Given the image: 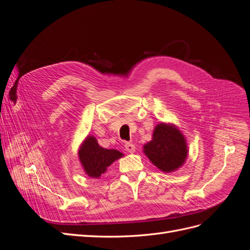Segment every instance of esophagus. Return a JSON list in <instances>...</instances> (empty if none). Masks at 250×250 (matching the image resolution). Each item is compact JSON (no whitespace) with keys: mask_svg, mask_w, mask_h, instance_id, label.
<instances>
[{"mask_svg":"<svg viewBox=\"0 0 250 250\" xmlns=\"http://www.w3.org/2000/svg\"><path fill=\"white\" fill-rule=\"evenodd\" d=\"M125 149H126L127 152L133 153L134 151H135V146L133 145V144H131V143H126L125 144Z\"/></svg>","mask_w":250,"mask_h":250,"instance_id":"obj_1","label":"esophagus"}]
</instances>
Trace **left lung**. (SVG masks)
<instances>
[{
  "label": "left lung",
  "instance_id": "8db88e82",
  "mask_svg": "<svg viewBox=\"0 0 250 250\" xmlns=\"http://www.w3.org/2000/svg\"><path fill=\"white\" fill-rule=\"evenodd\" d=\"M143 148L150 162L166 173L179 169L186 163L188 153L185 135L172 123L157 124L152 140Z\"/></svg>",
  "mask_w": 250,
  "mask_h": 250
}]
</instances>
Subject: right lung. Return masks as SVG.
<instances>
[{"label":"right lung","instance_id":"obj_1","mask_svg":"<svg viewBox=\"0 0 250 250\" xmlns=\"http://www.w3.org/2000/svg\"><path fill=\"white\" fill-rule=\"evenodd\" d=\"M124 154L116 149L101 147L94 135H87L81 143L78 157L84 173L92 178H100L109 166Z\"/></svg>","mask_w":250,"mask_h":250}]
</instances>
